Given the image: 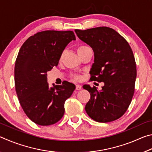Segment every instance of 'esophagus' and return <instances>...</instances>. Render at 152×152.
I'll use <instances>...</instances> for the list:
<instances>
[{
  "label": "esophagus",
  "mask_w": 152,
  "mask_h": 152,
  "mask_svg": "<svg viewBox=\"0 0 152 152\" xmlns=\"http://www.w3.org/2000/svg\"><path fill=\"white\" fill-rule=\"evenodd\" d=\"M82 88V86L80 84H76V89L77 91H79V90H80Z\"/></svg>",
  "instance_id": "34e87169"
}]
</instances>
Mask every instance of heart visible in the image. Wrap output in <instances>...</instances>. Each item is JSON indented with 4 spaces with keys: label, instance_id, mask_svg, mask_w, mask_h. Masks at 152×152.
Instances as JSON below:
<instances>
[{
    "label": "heart",
    "instance_id": "b5f03b06",
    "mask_svg": "<svg viewBox=\"0 0 152 152\" xmlns=\"http://www.w3.org/2000/svg\"><path fill=\"white\" fill-rule=\"evenodd\" d=\"M88 48H90L88 46H87V45H81V46H80V47H78V53H80V52H82V51H84L85 50H86V49H88ZM74 78H75V79H76V80H78V79H79L80 78H79V76H74Z\"/></svg>",
    "mask_w": 152,
    "mask_h": 152
}]
</instances>
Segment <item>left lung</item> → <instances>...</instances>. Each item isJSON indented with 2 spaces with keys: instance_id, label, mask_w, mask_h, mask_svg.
<instances>
[{
  "instance_id": "obj_1",
  "label": "left lung",
  "mask_w": 152,
  "mask_h": 152,
  "mask_svg": "<svg viewBox=\"0 0 152 152\" xmlns=\"http://www.w3.org/2000/svg\"><path fill=\"white\" fill-rule=\"evenodd\" d=\"M75 32L94 51L91 80L104 83L100 91L95 86H83L91 94L86 112L97 122L117 120L127 110L134 94L137 70L132 48L112 28L75 29Z\"/></svg>"
}]
</instances>
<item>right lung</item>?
Masks as SVG:
<instances>
[{"mask_svg": "<svg viewBox=\"0 0 152 152\" xmlns=\"http://www.w3.org/2000/svg\"><path fill=\"white\" fill-rule=\"evenodd\" d=\"M76 40L72 31H44L25 41L15 66V89L22 109L33 122L53 125L64 114V103L76 88L68 82L50 87L47 72L57 66L64 49Z\"/></svg>", "mask_w": 152, "mask_h": 152, "instance_id": "right-lung-1", "label": "right lung"}]
</instances>
